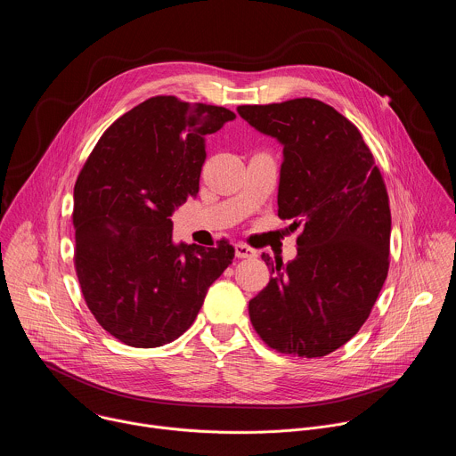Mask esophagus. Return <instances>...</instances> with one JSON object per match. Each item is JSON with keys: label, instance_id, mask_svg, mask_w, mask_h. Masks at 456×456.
Instances as JSON below:
<instances>
[{"label": "esophagus", "instance_id": "1", "mask_svg": "<svg viewBox=\"0 0 456 456\" xmlns=\"http://www.w3.org/2000/svg\"><path fill=\"white\" fill-rule=\"evenodd\" d=\"M234 250H236L238 257H256L257 256V252L252 247L245 245V243H236Z\"/></svg>", "mask_w": 456, "mask_h": 456}]
</instances>
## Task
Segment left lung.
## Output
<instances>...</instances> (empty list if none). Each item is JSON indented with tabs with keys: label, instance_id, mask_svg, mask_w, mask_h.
Wrapping results in <instances>:
<instances>
[{
	"label": "left lung",
	"instance_id": "1",
	"mask_svg": "<svg viewBox=\"0 0 456 456\" xmlns=\"http://www.w3.org/2000/svg\"><path fill=\"white\" fill-rule=\"evenodd\" d=\"M238 113L283 144L278 216L301 229L292 262L262 256L274 276L248 301L250 322L280 354L324 357L361 330L387 276L384 178L357 126L330 104L301 97Z\"/></svg>",
	"mask_w": 456,
	"mask_h": 456
}]
</instances>
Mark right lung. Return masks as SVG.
Segmentation results:
<instances>
[{"instance_id": "1", "label": "right lung", "mask_w": 456, "mask_h": 456, "mask_svg": "<svg viewBox=\"0 0 456 456\" xmlns=\"http://www.w3.org/2000/svg\"><path fill=\"white\" fill-rule=\"evenodd\" d=\"M236 115L224 106L151 97L118 117L74 187V265L101 327L135 348L180 338L234 247L173 245L171 213L197 197L206 135Z\"/></svg>"}]
</instances>
